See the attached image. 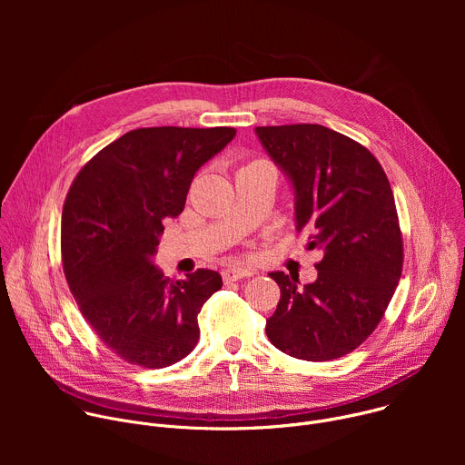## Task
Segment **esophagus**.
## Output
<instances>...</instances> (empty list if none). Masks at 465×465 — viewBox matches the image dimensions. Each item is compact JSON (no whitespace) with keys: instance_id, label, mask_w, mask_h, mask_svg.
Segmentation results:
<instances>
[{"instance_id":"esophagus-1","label":"esophagus","mask_w":465,"mask_h":465,"mask_svg":"<svg viewBox=\"0 0 465 465\" xmlns=\"http://www.w3.org/2000/svg\"><path fill=\"white\" fill-rule=\"evenodd\" d=\"M255 271L253 269H242V267H232V269H226L224 271V282H237L241 278H248V276H253Z\"/></svg>"}]
</instances>
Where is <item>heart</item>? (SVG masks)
<instances>
[{"label": "heart", "mask_w": 465, "mask_h": 465, "mask_svg": "<svg viewBox=\"0 0 465 465\" xmlns=\"http://www.w3.org/2000/svg\"><path fill=\"white\" fill-rule=\"evenodd\" d=\"M253 163H261V162H253ZM253 163H252V165H253Z\"/></svg>", "instance_id": "heart-1"}]
</instances>
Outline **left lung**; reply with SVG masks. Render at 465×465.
Here are the masks:
<instances>
[{"instance_id": "obj_1", "label": "left lung", "mask_w": 465, "mask_h": 465, "mask_svg": "<svg viewBox=\"0 0 465 465\" xmlns=\"http://www.w3.org/2000/svg\"><path fill=\"white\" fill-rule=\"evenodd\" d=\"M255 134L292 187L296 230L323 255L312 283L269 274L282 298L267 337L302 361L339 359L368 339L401 278L390 182L368 149L327 126H255Z\"/></svg>"}]
</instances>
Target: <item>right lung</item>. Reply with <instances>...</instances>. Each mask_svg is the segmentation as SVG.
<instances>
[{"label":"right lung","mask_w":465,"mask_h":465,"mask_svg":"<svg viewBox=\"0 0 465 465\" xmlns=\"http://www.w3.org/2000/svg\"><path fill=\"white\" fill-rule=\"evenodd\" d=\"M233 138L230 126L130 130L83 167L65 198V280L99 339L130 364L171 366L201 337L196 316L221 274L198 269L173 282L154 255L194 173Z\"/></svg>","instance_id":"obj_1"}]
</instances>
